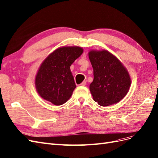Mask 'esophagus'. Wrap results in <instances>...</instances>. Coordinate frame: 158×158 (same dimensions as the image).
<instances>
[{"instance_id":"obj_1","label":"esophagus","mask_w":158,"mask_h":158,"mask_svg":"<svg viewBox=\"0 0 158 158\" xmlns=\"http://www.w3.org/2000/svg\"><path fill=\"white\" fill-rule=\"evenodd\" d=\"M86 85V82H85V81H84L83 82H81V84H80V85H82V86H84V85Z\"/></svg>"}]
</instances>
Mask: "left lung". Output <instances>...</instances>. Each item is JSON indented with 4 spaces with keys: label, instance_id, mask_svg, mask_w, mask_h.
<instances>
[{
    "label": "left lung",
    "instance_id": "8db88e82",
    "mask_svg": "<svg viewBox=\"0 0 158 158\" xmlns=\"http://www.w3.org/2000/svg\"><path fill=\"white\" fill-rule=\"evenodd\" d=\"M89 58L94 69L89 90L94 100L102 106L120 101L129 91L131 78L126 68L106 50H91Z\"/></svg>",
    "mask_w": 158,
    "mask_h": 158
}]
</instances>
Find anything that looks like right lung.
<instances>
[{
	"label": "right lung",
	"mask_w": 158,
	"mask_h": 158,
	"mask_svg": "<svg viewBox=\"0 0 158 158\" xmlns=\"http://www.w3.org/2000/svg\"><path fill=\"white\" fill-rule=\"evenodd\" d=\"M83 53L78 46L59 48L42 62L35 78L38 94L55 105H61L71 97L76 84L70 65Z\"/></svg>",
	"instance_id": "add662e5"
}]
</instances>
